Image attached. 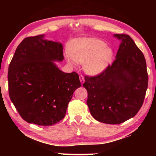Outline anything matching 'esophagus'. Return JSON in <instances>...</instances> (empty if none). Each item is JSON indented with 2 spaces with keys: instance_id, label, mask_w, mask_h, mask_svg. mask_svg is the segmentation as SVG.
<instances>
[{
  "instance_id": "1",
  "label": "esophagus",
  "mask_w": 156,
  "mask_h": 156,
  "mask_svg": "<svg viewBox=\"0 0 156 156\" xmlns=\"http://www.w3.org/2000/svg\"><path fill=\"white\" fill-rule=\"evenodd\" d=\"M79 78H80V81L81 84H83L84 83V76L83 75H80V76H79Z\"/></svg>"
}]
</instances>
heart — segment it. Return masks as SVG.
Wrapping results in <instances>:
<instances>
[{
    "instance_id": "b5f03b06",
    "label": "heart",
    "mask_w": 156,
    "mask_h": 156,
    "mask_svg": "<svg viewBox=\"0 0 156 156\" xmlns=\"http://www.w3.org/2000/svg\"><path fill=\"white\" fill-rule=\"evenodd\" d=\"M69 55L67 60L70 64L74 61L84 64L86 73L96 76L102 73L112 60L113 50L105 46V42L96 38H80L73 40L68 44Z\"/></svg>"
}]
</instances>
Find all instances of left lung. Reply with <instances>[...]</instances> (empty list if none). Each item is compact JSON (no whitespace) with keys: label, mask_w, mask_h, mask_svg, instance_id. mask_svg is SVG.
Segmentation results:
<instances>
[{"label":"left lung","mask_w":156,"mask_h":156,"mask_svg":"<svg viewBox=\"0 0 156 156\" xmlns=\"http://www.w3.org/2000/svg\"><path fill=\"white\" fill-rule=\"evenodd\" d=\"M122 41L115 60L100 74L84 77L91 115L99 122L115 125L135 116L148 87L145 58L126 34H115Z\"/></svg>","instance_id":"obj_1"}]
</instances>
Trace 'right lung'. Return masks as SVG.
Returning <instances> with one entry per match:
<instances>
[{"label":"right lung","mask_w":156,"mask_h":156,"mask_svg":"<svg viewBox=\"0 0 156 156\" xmlns=\"http://www.w3.org/2000/svg\"><path fill=\"white\" fill-rule=\"evenodd\" d=\"M44 36L25 38L16 49L8 69L9 95L26 122L51 126L65 117L81 83L77 73L63 72L54 62L64 59L62 44Z\"/></svg>","instance_id":"add662e5"}]
</instances>
